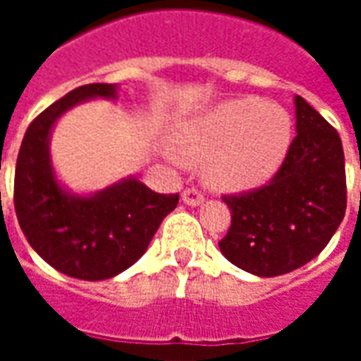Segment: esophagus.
<instances>
[{
  "label": "esophagus",
  "instance_id": "34e87169",
  "mask_svg": "<svg viewBox=\"0 0 361 361\" xmlns=\"http://www.w3.org/2000/svg\"><path fill=\"white\" fill-rule=\"evenodd\" d=\"M181 201L189 207H199V204H203L204 197L201 191H197V189H185L183 193H181Z\"/></svg>",
  "mask_w": 361,
  "mask_h": 361
}]
</instances>
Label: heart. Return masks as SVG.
<instances>
[{"instance_id":"1","label":"heart","mask_w":361,"mask_h":361,"mask_svg":"<svg viewBox=\"0 0 361 361\" xmlns=\"http://www.w3.org/2000/svg\"><path fill=\"white\" fill-rule=\"evenodd\" d=\"M292 142V118L259 98H230L181 121L173 162H204V178L220 191H247L279 172Z\"/></svg>"}]
</instances>
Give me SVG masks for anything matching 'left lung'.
Returning a JSON list of instances; mask_svg holds the SVG:
<instances>
[{
  "instance_id": "8db88e82",
  "label": "left lung",
  "mask_w": 361,
  "mask_h": 361,
  "mask_svg": "<svg viewBox=\"0 0 361 361\" xmlns=\"http://www.w3.org/2000/svg\"><path fill=\"white\" fill-rule=\"evenodd\" d=\"M295 137L267 185L224 195L232 211L222 255L255 276H280L317 257L346 212L344 150L334 127L295 94Z\"/></svg>"
}]
</instances>
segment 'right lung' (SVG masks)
<instances>
[{
  "label": "right lung",
  "mask_w": 361,
  "mask_h": 361,
  "mask_svg": "<svg viewBox=\"0 0 361 361\" xmlns=\"http://www.w3.org/2000/svg\"><path fill=\"white\" fill-rule=\"evenodd\" d=\"M118 98V85L92 82L67 92L28 126L15 170V212L30 247L56 271L106 280L137 263L180 195L154 193L135 176L96 193H73L56 176L51 131L77 104Z\"/></svg>",
  "instance_id": "obj_1"
}]
</instances>
